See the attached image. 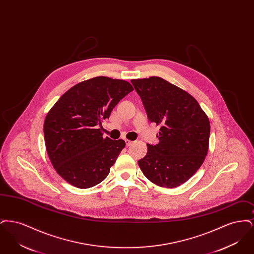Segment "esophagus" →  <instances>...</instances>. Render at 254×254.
I'll return each mask as SVG.
<instances>
[{
	"label": "esophagus",
	"instance_id": "obj_1",
	"mask_svg": "<svg viewBox=\"0 0 254 254\" xmlns=\"http://www.w3.org/2000/svg\"><path fill=\"white\" fill-rule=\"evenodd\" d=\"M125 142H126V145H132L133 144L132 141H130V140H127V139H126V140H125Z\"/></svg>",
	"mask_w": 254,
	"mask_h": 254
}]
</instances>
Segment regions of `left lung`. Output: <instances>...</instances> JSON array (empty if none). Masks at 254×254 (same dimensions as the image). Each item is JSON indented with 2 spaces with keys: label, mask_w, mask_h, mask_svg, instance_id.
<instances>
[{
  "label": "left lung",
  "mask_w": 254,
  "mask_h": 254,
  "mask_svg": "<svg viewBox=\"0 0 254 254\" xmlns=\"http://www.w3.org/2000/svg\"><path fill=\"white\" fill-rule=\"evenodd\" d=\"M147 118L161 126L157 145L147 144L138 161L145 177L172 189L188 181L202 166L208 149L210 125L193 97L160 77L131 80Z\"/></svg>",
  "instance_id": "1"
}]
</instances>
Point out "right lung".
I'll list each match as a JSON object with an SVG mask.
<instances>
[{"mask_svg": "<svg viewBox=\"0 0 254 254\" xmlns=\"http://www.w3.org/2000/svg\"><path fill=\"white\" fill-rule=\"evenodd\" d=\"M132 90L127 81L100 76L74 85L49 110L44 124L46 147L62 178L79 189L105 180L126 143L104 138L99 127Z\"/></svg>", "mask_w": 254, "mask_h": 254, "instance_id": "1", "label": "right lung"}]
</instances>
